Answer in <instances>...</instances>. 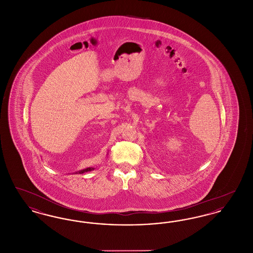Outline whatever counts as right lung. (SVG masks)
Instances as JSON below:
<instances>
[{
  "label": "right lung",
  "instance_id": "obj_1",
  "mask_svg": "<svg viewBox=\"0 0 253 253\" xmlns=\"http://www.w3.org/2000/svg\"><path fill=\"white\" fill-rule=\"evenodd\" d=\"M92 169H94V168L84 169H82V170H80V171H79V173H84V172H85V171H90V170H92Z\"/></svg>",
  "mask_w": 253,
  "mask_h": 253
}]
</instances>
